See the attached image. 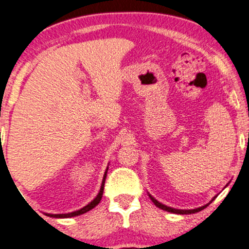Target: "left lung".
Listing matches in <instances>:
<instances>
[{"instance_id": "obj_1", "label": "left lung", "mask_w": 249, "mask_h": 249, "mask_svg": "<svg viewBox=\"0 0 249 249\" xmlns=\"http://www.w3.org/2000/svg\"><path fill=\"white\" fill-rule=\"evenodd\" d=\"M149 197H150V200H152V201L154 202V205L157 206V207L161 208V210H164V211H167V212L176 213V214H192V213H196V212H200V211L203 210V208H206V207H207V206L210 205V203L212 202L213 200H214V199H213L212 201H211L210 203H207V205L202 206V207H199V208H195V210H176V208H172V207H169V206H165V205H162V203H160L159 201H157V200H155L154 197H153V196H150V195H149Z\"/></svg>"}]
</instances>
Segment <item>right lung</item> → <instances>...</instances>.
Masks as SVG:
<instances>
[{
	"label": "right lung",
	"mask_w": 249,
	"mask_h": 249,
	"mask_svg": "<svg viewBox=\"0 0 249 249\" xmlns=\"http://www.w3.org/2000/svg\"><path fill=\"white\" fill-rule=\"evenodd\" d=\"M107 170H108V167H107ZM107 170L106 172H105V176H104V179H102V184H101V189H100L99 194H97V196L95 197L94 200H92L91 202L88 203L85 207L80 208V210L78 211H74V212H71V213H64V214H48L49 217H54V218H71V217H76V215H80L83 214V213H87L88 211L92 210V208L95 207V206L99 205V202L101 201L102 199V194H104V188H105V180H106V176H107Z\"/></svg>",
	"instance_id": "add662e5"
}]
</instances>
